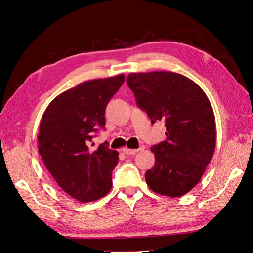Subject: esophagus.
Returning a JSON list of instances; mask_svg holds the SVG:
<instances>
[{"mask_svg":"<svg viewBox=\"0 0 253 253\" xmlns=\"http://www.w3.org/2000/svg\"><path fill=\"white\" fill-rule=\"evenodd\" d=\"M141 149H144V147H141ZM122 151L123 153H125L126 155H135L137 151H138V149H130V148H123L122 149Z\"/></svg>","mask_w":253,"mask_h":253,"instance_id":"esophagus-1","label":"esophagus"}]
</instances>
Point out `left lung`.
Wrapping results in <instances>:
<instances>
[{"label":"left lung","mask_w":253,"mask_h":253,"mask_svg":"<svg viewBox=\"0 0 253 253\" xmlns=\"http://www.w3.org/2000/svg\"><path fill=\"white\" fill-rule=\"evenodd\" d=\"M126 81L151 123H166V139L151 147L155 165L145 173L146 183L157 194L181 197L199 183L214 154L210 100L197 83L176 72H132Z\"/></svg>","instance_id":"8db88e82"}]
</instances>
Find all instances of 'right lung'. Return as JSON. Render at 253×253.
Here are the masks:
<instances>
[{"mask_svg": "<svg viewBox=\"0 0 253 253\" xmlns=\"http://www.w3.org/2000/svg\"><path fill=\"white\" fill-rule=\"evenodd\" d=\"M125 79L119 75L82 82L55 97L42 116L39 154L58 186L80 203L97 200L111 189L119 154L105 144L93 150L91 142L104 128L106 107Z\"/></svg>", "mask_w": 253, "mask_h": 253, "instance_id": "add662e5", "label": "right lung"}]
</instances>
